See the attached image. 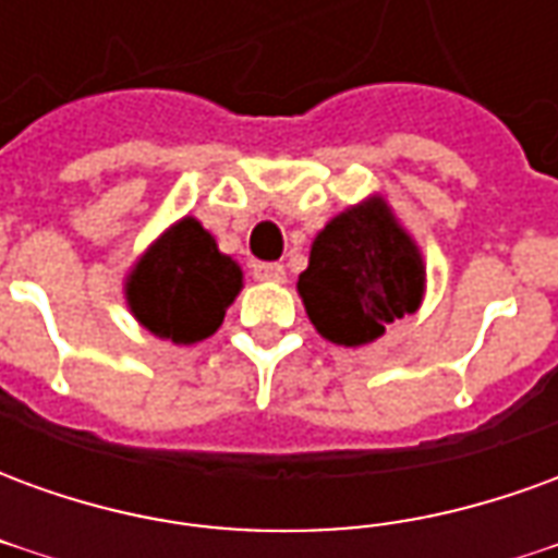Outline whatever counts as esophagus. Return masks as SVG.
<instances>
[{
    "label": "esophagus",
    "mask_w": 558,
    "mask_h": 558,
    "mask_svg": "<svg viewBox=\"0 0 558 558\" xmlns=\"http://www.w3.org/2000/svg\"><path fill=\"white\" fill-rule=\"evenodd\" d=\"M254 278L266 280V283H280L287 278V271H283L280 263H254Z\"/></svg>",
    "instance_id": "obj_1"
}]
</instances>
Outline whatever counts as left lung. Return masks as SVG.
<instances>
[{
	"label": "left lung",
	"instance_id": "8db88e82",
	"mask_svg": "<svg viewBox=\"0 0 558 558\" xmlns=\"http://www.w3.org/2000/svg\"><path fill=\"white\" fill-rule=\"evenodd\" d=\"M299 295L314 328L338 347H364L386 326L415 314L424 259L383 196L340 211L311 244Z\"/></svg>",
	"mask_w": 558,
	"mask_h": 558
}]
</instances>
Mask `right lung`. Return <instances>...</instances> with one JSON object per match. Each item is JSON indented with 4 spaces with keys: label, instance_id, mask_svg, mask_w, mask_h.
<instances>
[{
    "label": "right lung",
    "instance_id": "right-lung-1",
    "mask_svg": "<svg viewBox=\"0 0 558 558\" xmlns=\"http://www.w3.org/2000/svg\"><path fill=\"white\" fill-rule=\"evenodd\" d=\"M239 290L242 268L220 254L196 218L175 220L125 280L128 307L140 326L179 347L211 338Z\"/></svg>",
    "mask_w": 558,
    "mask_h": 558
}]
</instances>
